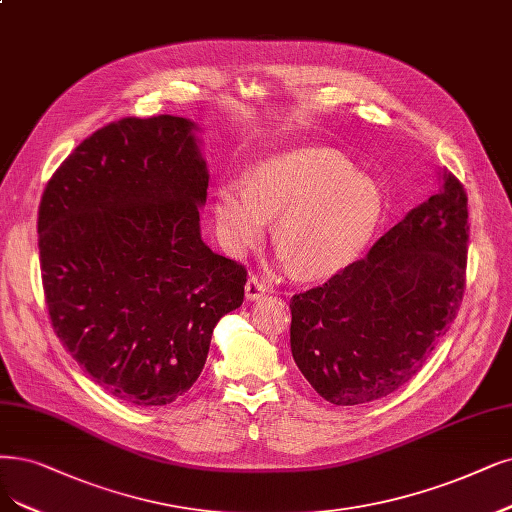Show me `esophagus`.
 Returning a JSON list of instances; mask_svg holds the SVG:
<instances>
[{
  "label": "esophagus",
  "instance_id": "obj_1",
  "mask_svg": "<svg viewBox=\"0 0 512 512\" xmlns=\"http://www.w3.org/2000/svg\"><path fill=\"white\" fill-rule=\"evenodd\" d=\"M268 291H270V289H268V285H266V282H263L259 276H251V278H249V282H246V287H244L246 299H251V301H255V299L263 297V295H266Z\"/></svg>",
  "mask_w": 512,
  "mask_h": 512
}]
</instances>
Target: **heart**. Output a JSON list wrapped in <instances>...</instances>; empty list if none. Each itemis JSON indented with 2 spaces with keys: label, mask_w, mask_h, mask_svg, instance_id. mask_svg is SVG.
<instances>
[{
  "label": "heart",
  "mask_w": 512,
  "mask_h": 512,
  "mask_svg": "<svg viewBox=\"0 0 512 512\" xmlns=\"http://www.w3.org/2000/svg\"><path fill=\"white\" fill-rule=\"evenodd\" d=\"M215 223L227 249L240 255L266 234L301 278H325L365 251L384 213L382 189L327 147H295L257 162L246 187L215 192Z\"/></svg>",
  "instance_id": "obj_1"
}]
</instances>
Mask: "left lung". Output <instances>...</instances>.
I'll list each match as a JSON object with an SVG mask.
<instances>
[{
	"mask_svg": "<svg viewBox=\"0 0 512 512\" xmlns=\"http://www.w3.org/2000/svg\"><path fill=\"white\" fill-rule=\"evenodd\" d=\"M468 198L443 168L365 259L291 297V352L333 405H363L411 382L456 318L466 287Z\"/></svg>",
	"mask_w": 512,
	"mask_h": 512,
	"instance_id": "1",
	"label": "left lung"
}]
</instances>
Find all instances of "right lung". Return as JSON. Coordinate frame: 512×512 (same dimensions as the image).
Wrapping results in <instances>:
<instances>
[{"instance_id":"add662e5","label":"right lung","mask_w":512,"mask_h":512,"mask_svg":"<svg viewBox=\"0 0 512 512\" xmlns=\"http://www.w3.org/2000/svg\"><path fill=\"white\" fill-rule=\"evenodd\" d=\"M196 124L124 118L50 177L37 215L50 323L94 382L139 407L194 386L246 268L200 236L208 170Z\"/></svg>"}]
</instances>
